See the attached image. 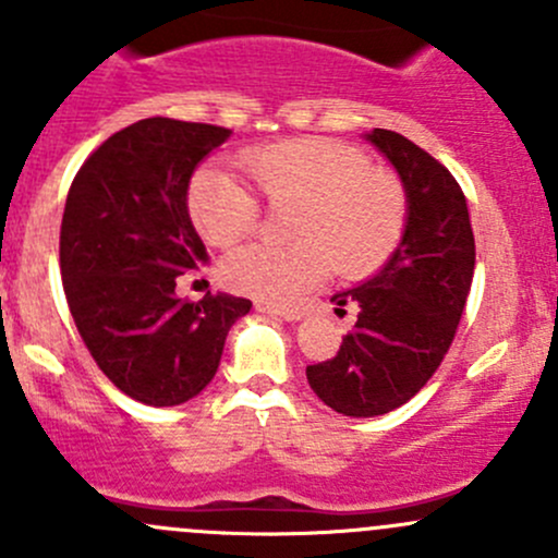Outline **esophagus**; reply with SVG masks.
<instances>
[{
  "label": "esophagus",
  "mask_w": 558,
  "mask_h": 558,
  "mask_svg": "<svg viewBox=\"0 0 558 558\" xmlns=\"http://www.w3.org/2000/svg\"><path fill=\"white\" fill-rule=\"evenodd\" d=\"M256 311L267 313V315H278V318H286V320L302 318L300 307H283V305H275V302H256Z\"/></svg>",
  "instance_id": "esophagus-1"
}]
</instances>
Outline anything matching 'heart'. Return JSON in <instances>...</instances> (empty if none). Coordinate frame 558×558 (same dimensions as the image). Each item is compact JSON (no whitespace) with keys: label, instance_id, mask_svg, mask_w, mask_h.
Here are the masks:
<instances>
[{"label":"heart","instance_id":"b5f03b06","mask_svg":"<svg viewBox=\"0 0 558 558\" xmlns=\"http://www.w3.org/2000/svg\"><path fill=\"white\" fill-rule=\"evenodd\" d=\"M240 167L269 207H289V245H247L227 256L221 278L238 294L291 302L335 272L364 280L402 245L410 194L402 174L335 137H289L240 154ZM185 207L202 240L232 247L251 238L262 205L232 174L199 170Z\"/></svg>","mask_w":558,"mask_h":558}]
</instances>
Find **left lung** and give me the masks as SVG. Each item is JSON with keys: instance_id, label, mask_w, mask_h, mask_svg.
Masks as SVG:
<instances>
[{"instance_id": "obj_1", "label": "left lung", "mask_w": 558, "mask_h": 558, "mask_svg": "<svg viewBox=\"0 0 558 558\" xmlns=\"http://www.w3.org/2000/svg\"><path fill=\"white\" fill-rule=\"evenodd\" d=\"M369 140L408 185V232L373 280L331 296L337 311L359 307L356 326L335 356L307 367L315 397L351 418L384 415L426 386L451 348L475 272L470 210L453 174L402 134L375 129Z\"/></svg>"}]
</instances>
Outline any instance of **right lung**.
<instances>
[{
	"mask_svg": "<svg viewBox=\"0 0 558 558\" xmlns=\"http://www.w3.org/2000/svg\"><path fill=\"white\" fill-rule=\"evenodd\" d=\"M232 137L213 123L145 118L107 137L77 170L61 218L66 305L97 367L154 408L189 402L216 375L251 300L174 294L207 251L185 207L194 167Z\"/></svg>",
	"mask_w": 558,
	"mask_h": 558,
	"instance_id": "obj_1",
	"label": "right lung"
}]
</instances>
